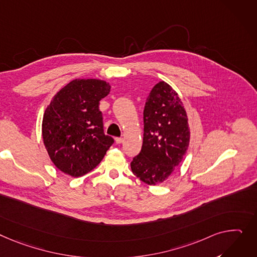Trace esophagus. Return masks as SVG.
I'll use <instances>...</instances> for the list:
<instances>
[{"mask_svg": "<svg viewBox=\"0 0 257 257\" xmlns=\"http://www.w3.org/2000/svg\"><path fill=\"white\" fill-rule=\"evenodd\" d=\"M124 142V139L123 138H116L115 139V143L116 144H122Z\"/></svg>", "mask_w": 257, "mask_h": 257, "instance_id": "34e87169", "label": "esophagus"}]
</instances>
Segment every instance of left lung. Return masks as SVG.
<instances>
[{"label": "left lung", "instance_id": "1", "mask_svg": "<svg viewBox=\"0 0 257 257\" xmlns=\"http://www.w3.org/2000/svg\"><path fill=\"white\" fill-rule=\"evenodd\" d=\"M144 142L131 162L134 176L155 186L166 181L182 162L190 143V128L178 93L159 81L147 99L144 109Z\"/></svg>", "mask_w": 257, "mask_h": 257}]
</instances>
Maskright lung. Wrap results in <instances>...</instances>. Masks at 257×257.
Listing matches in <instances>:
<instances>
[{"label":"right lung","mask_w":257,"mask_h":257,"mask_svg":"<svg viewBox=\"0 0 257 257\" xmlns=\"http://www.w3.org/2000/svg\"><path fill=\"white\" fill-rule=\"evenodd\" d=\"M110 92L101 79L76 78L51 99L42 119V139L48 156L62 173L73 178L93 170L113 139L103 132L99 102Z\"/></svg>","instance_id":"right-lung-1"}]
</instances>
